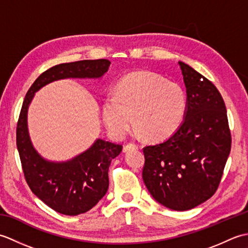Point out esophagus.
Listing matches in <instances>:
<instances>
[{
  "instance_id": "obj_1",
  "label": "esophagus",
  "mask_w": 248,
  "mask_h": 248,
  "mask_svg": "<svg viewBox=\"0 0 248 248\" xmlns=\"http://www.w3.org/2000/svg\"><path fill=\"white\" fill-rule=\"evenodd\" d=\"M133 149H139V146L135 144H128L124 147V152H129L130 150H133Z\"/></svg>"
}]
</instances>
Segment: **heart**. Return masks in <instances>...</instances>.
<instances>
[{
	"label": "heart",
	"mask_w": 248,
	"mask_h": 248,
	"mask_svg": "<svg viewBox=\"0 0 248 248\" xmlns=\"http://www.w3.org/2000/svg\"><path fill=\"white\" fill-rule=\"evenodd\" d=\"M186 109V93L180 84L150 71H134L118 82L115 96L104 99L102 118L115 138H123L136 123L140 133L156 140L177 131Z\"/></svg>",
	"instance_id": "obj_1"
}]
</instances>
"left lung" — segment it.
<instances>
[{"label": "left lung", "instance_id": "8db88e82", "mask_svg": "<svg viewBox=\"0 0 248 248\" xmlns=\"http://www.w3.org/2000/svg\"><path fill=\"white\" fill-rule=\"evenodd\" d=\"M186 87V109L170 139L144 148L143 180L157 202L186 211L217 192L231 149L225 102L217 88L178 62Z\"/></svg>", "mask_w": 248, "mask_h": 248}]
</instances>
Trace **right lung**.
<instances>
[{"instance_id":"obj_1","label":"right lung","mask_w":248,"mask_h":248,"mask_svg":"<svg viewBox=\"0 0 248 248\" xmlns=\"http://www.w3.org/2000/svg\"><path fill=\"white\" fill-rule=\"evenodd\" d=\"M108 60L60 64L36 78L25 94L17 124V148L25 180L37 197L54 211L78 215L89 211L108 192V167L123 146L98 139L82 154L66 162L46 160L34 148L28 129V110L35 93L62 78H99L108 72Z\"/></svg>"}]
</instances>
